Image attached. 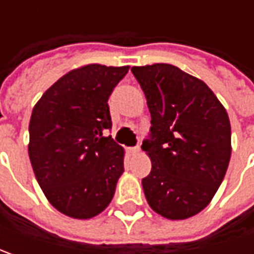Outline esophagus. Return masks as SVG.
I'll list each match as a JSON object with an SVG mask.
<instances>
[{"label": "esophagus", "mask_w": 254, "mask_h": 254, "mask_svg": "<svg viewBox=\"0 0 254 254\" xmlns=\"http://www.w3.org/2000/svg\"><path fill=\"white\" fill-rule=\"evenodd\" d=\"M127 152H128V155H137L140 152V148L138 147H130V148H127Z\"/></svg>", "instance_id": "esophagus-1"}]
</instances>
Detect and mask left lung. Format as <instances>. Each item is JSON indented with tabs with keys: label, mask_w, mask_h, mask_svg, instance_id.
Masks as SVG:
<instances>
[{
	"label": "left lung",
	"mask_w": 254,
	"mask_h": 254,
	"mask_svg": "<svg viewBox=\"0 0 254 254\" xmlns=\"http://www.w3.org/2000/svg\"><path fill=\"white\" fill-rule=\"evenodd\" d=\"M151 113L142 151L151 172L142 190L154 212L188 219L210 203L232 154L229 116L200 79L168 64L132 66Z\"/></svg>",
	"instance_id": "8db88e82"
}]
</instances>
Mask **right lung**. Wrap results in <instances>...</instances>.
Segmentation results:
<instances>
[{
	"instance_id": "1",
	"label": "right lung",
	"mask_w": 254,
	"mask_h": 254,
	"mask_svg": "<svg viewBox=\"0 0 254 254\" xmlns=\"http://www.w3.org/2000/svg\"><path fill=\"white\" fill-rule=\"evenodd\" d=\"M130 66L83 64L55 82L36 102L28 154L46 199L69 218L106 209L124 172V148L112 128L107 100Z\"/></svg>"
}]
</instances>
